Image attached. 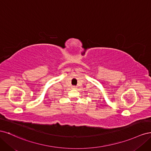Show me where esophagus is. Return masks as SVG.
Masks as SVG:
<instances>
[{"label":"esophagus","mask_w":151,"mask_h":151,"mask_svg":"<svg viewBox=\"0 0 151 151\" xmlns=\"http://www.w3.org/2000/svg\"><path fill=\"white\" fill-rule=\"evenodd\" d=\"M76 88H77V87H76V86H72V89H76Z\"/></svg>","instance_id":"esophagus-1"}]
</instances>
